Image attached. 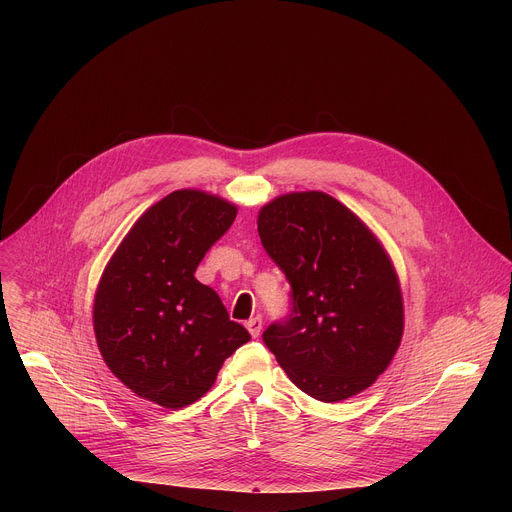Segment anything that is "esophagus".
Masks as SVG:
<instances>
[{"label":"esophagus","mask_w":512,"mask_h":512,"mask_svg":"<svg viewBox=\"0 0 512 512\" xmlns=\"http://www.w3.org/2000/svg\"><path fill=\"white\" fill-rule=\"evenodd\" d=\"M245 326H247V330L251 332V336H253V338H257V336L261 334V328H263V320H261L259 316H255V318L247 320V322H245Z\"/></svg>","instance_id":"1"}]
</instances>
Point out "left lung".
<instances>
[{
  "instance_id": "8db88e82",
  "label": "left lung",
  "mask_w": 512,
  "mask_h": 512,
  "mask_svg": "<svg viewBox=\"0 0 512 512\" xmlns=\"http://www.w3.org/2000/svg\"><path fill=\"white\" fill-rule=\"evenodd\" d=\"M267 255L291 285V312L263 332L279 367L334 403L371 387L403 336L395 267L360 218L324 192H291L259 210Z\"/></svg>"
}]
</instances>
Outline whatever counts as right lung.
<instances>
[{
    "label": "right lung",
    "mask_w": 512,
    "mask_h": 512,
    "mask_svg": "<svg viewBox=\"0 0 512 512\" xmlns=\"http://www.w3.org/2000/svg\"><path fill=\"white\" fill-rule=\"evenodd\" d=\"M237 216V206L176 190L145 210L109 259L93 306L111 373L166 409L198 401L249 332L194 273Z\"/></svg>",
    "instance_id": "right-lung-1"
}]
</instances>
